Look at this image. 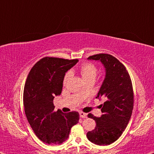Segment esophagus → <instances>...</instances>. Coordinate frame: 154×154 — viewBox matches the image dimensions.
Here are the masks:
<instances>
[{
  "label": "esophagus",
  "instance_id": "1",
  "mask_svg": "<svg viewBox=\"0 0 154 154\" xmlns=\"http://www.w3.org/2000/svg\"><path fill=\"white\" fill-rule=\"evenodd\" d=\"M79 116L82 118H87V114L84 113V112H80Z\"/></svg>",
  "mask_w": 154,
  "mask_h": 154
}]
</instances>
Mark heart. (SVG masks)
<instances>
[{"mask_svg":"<svg viewBox=\"0 0 154 154\" xmlns=\"http://www.w3.org/2000/svg\"><path fill=\"white\" fill-rule=\"evenodd\" d=\"M79 72L84 82H87L88 81H95V78L97 75L98 70L97 68L93 63L86 62L80 66ZM71 76H72V72L70 71H68L63 77V85H66L68 83Z\"/></svg>","mask_w":154,"mask_h":154,"instance_id":"obj_1","label":"heart"}]
</instances>
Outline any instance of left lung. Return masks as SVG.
<instances>
[{"label":"left lung","instance_id":"1","mask_svg":"<svg viewBox=\"0 0 154 154\" xmlns=\"http://www.w3.org/2000/svg\"><path fill=\"white\" fill-rule=\"evenodd\" d=\"M88 59L100 61L106 68L105 79L97 95L106 101L100 105L103 113L100 118L88 115L96 126L86 136L95 144L109 145L121 136L131 116L134 102L131 79L125 66L111 54H94Z\"/></svg>","mask_w":154,"mask_h":154}]
</instances>
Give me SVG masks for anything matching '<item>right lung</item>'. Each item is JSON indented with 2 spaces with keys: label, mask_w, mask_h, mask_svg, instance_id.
I'll return each instance as SVG.
<instances>
[{
  "label": "right lung",
  "mask_w": 154,
  "mask_h": 154,
  "mask_svg": "<svg viewBox=\"0 0 154 154\" xmlns=\"http://www.w3.org/2000/svg\"><path fill=\"white\" fill-rule=\"evenodd\" d=\"M78 59L43 57L32 68L23 91L26 118L36 136L48 144H61L67 140L70 128L79 122L78 112L54 111L53 100L62 91L68 70Z\"/></svg>",
  "instance_id": "right-lung-1"
}]
</instances>
